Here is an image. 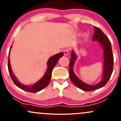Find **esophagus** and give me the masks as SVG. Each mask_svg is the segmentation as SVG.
<instances>
[{"instance_id": "1", "label": "esophagus", "mask_w": 121, "mask_h": 121, "mask_svg": "<svg viewBox=\"0 0 121 121\" xmlns=\"http://www.w3.org/2000/svg\"><path fill=\"white\" fill-rule=\"evenodd\" d=\"M69 51V50L68 49H65L64 51V55H65V56H67V55H68Z\"/></svg>"}]
</instances>
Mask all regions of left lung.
<instances>
[{"label":"left lung","mask_w":121,"mask_h":121,"mask_svg":"<svg viewBox=\"0 0 121 121\" xmlns=\"http://www.w3.org/2000/svg\"><path fill=\"white\" fill-rule=\"evenodd\" d=\"M94 33L93 36L92 40L97 41V42L101 44L104 50V65L103 77L102 80L99 83L94 85H91L82 81L76 76L73 72V65L74 64L75 60L77 59V56L73 51H72L71 53V57L69 61V73L70 80L74 85L84 91H94L104 86L110 78L113 70L114 57L110 41L106 35L104 34V33L99 28L95 26H94Z\"/></svg>","instance_id":"1"}]
</instances>
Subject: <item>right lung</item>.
<instances>
[{"instance_id": "obj_1", "label": "right lung", "mask_w": 121, "mask_h": 121, "mask_svg": "<svg viewBox=\"0 0 121 121\" xmlns=\"http://www.w3.org/2000/svg\"><path fill=\"white\" fill-rule=\"evenodd\" d=\"M11 47L9 51V55H8V57L9 56V53H10V50L11 49ZM64 53L62 52H60L59 53L56 54V55H54L49 58L48 60V62H47V65H48V68H47V70L46 72H45V74L43 77L41 78L39 81H38L36 83L33 85L28 86L25 85L24 84H21L18 81V80L16 79V77L13 75L12 71L11 70V68L10 65V61H9V59H8V72H9V74H10L11 78L12 80L13 81V83L16 85L18 87L20 88L21 89L23 90V91H28V92L30 93H36L38 92L41 90L45 88L48 86L49 84L50 80H51V77H52V70L53 69L54 67L56 65L57 62H58L60 58L61 57L63 56ZM9 58V57H8Z\"/></svg>"}]
</instances>
